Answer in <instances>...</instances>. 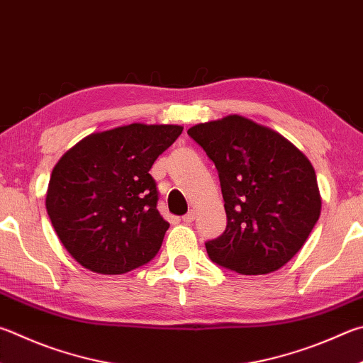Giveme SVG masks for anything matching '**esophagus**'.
<instances>
[{"mask_svg":"<svg viewBox=\"0 0 363 363\" xmlns=\"http://www.w3.org/2000/svg\"><path fill=\"white\" fill-rule=\"evenodd\" d=\"M194 219H195V211H194V209H190L187 214L182 216V222H184V223H192Z\"/></svg>","mask_w":363,"mask_h":363,"instance_id":"1","label":"esophagus"}]
</instances>
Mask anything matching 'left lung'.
Masks as SVG:
<instances>
[{
    "label": "left lung",
    "instance_id": "obj_1",
    "mask_svg": "<svg viewBox=\"0 0 363 363\" xmlns=\"http://www.w3.org/2000/svg\"><path fill=\"white\" fill-rule=\"evenodd\" d=\"M187 135L217 168L227 228L204 242L209 259L241 274L276 272L305 245L320 214L313 164L284 136L241 116Z\"/></svg>",
    "mask_w": 363,
    "mask_h": 363
}]
</instances>
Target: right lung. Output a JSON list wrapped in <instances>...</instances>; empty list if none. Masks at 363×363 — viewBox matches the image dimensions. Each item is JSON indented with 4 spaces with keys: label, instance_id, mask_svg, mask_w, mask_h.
<instances>
[{
    "label": "right lung",
    "instance_id": "add662e5",
    "mask_svg": "<svg viewBox=\"0 0 363 363\" xmlns=\"http://www.w3.org/2000/svg\"><path fill=\"white\" fill-rule=\"evenodd\" d=\"M179 125L131 123L84 138L52 171L45 208L65 249L84 268L122 274L159 252L169 223L150 176Z\"/></svg>",
    "mask_w": 363,
    "mask_h": 363
}]
</instances>
